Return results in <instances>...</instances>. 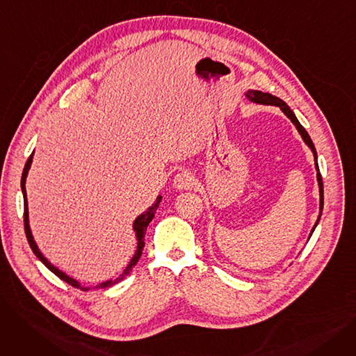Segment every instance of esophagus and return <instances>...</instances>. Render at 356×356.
<instances>
[{"label":"esophagus","mask_w":356,"mask_h":356,"mask_svg":"<svg viewBox=\"0 0 356 356\" xmlns=\"http://www.w3.org/2000/svg\"><path fill=\"white\" fill-rule=\"evenodd\" d=\"M195 183V177L189 172H180L173 179V188L177 191L183 189H191Z\"/></svg>","instance_id":"obj_1"}]
</instances>
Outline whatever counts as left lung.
Instances as JSON below:
<instances>
[{
	"mask_svg": "<svg viewBox=\"0 0 356 356\" xmlns=\"http://www.w3.org/2000/svg\"><path fill=\"white\" fill-rule=\"evenodd\" d=\"M247 98L250 99V101H252V102H257V104H264V105H277V106H280V109H282L284 114L291 120V122L296 125V128L298 129V133L302 134V138L305 140V143L312 148V152H313V156H314V160H316V170H317V181H319V192H321V213H319V218H317V220H316V223H314V227H313V229H312V234H313V231H314V228L317 227V223H319V220H321V216H322V211H323V181H322V176H321V172H319V165H317V154H316V148H314V144H313V141H312V138H310V136L307 134V131L303 128V125L298 122V120L296 118V115H294V112L289 108V105L284 102V101H282L280 98H277V97H274V95H271V93H266V92H261V90H248L247 93ZM312 234H310V236H312Z\"/></svg>",
	"mask_w": 356,
	"mask_h": 356,
	"instance_id": "obj_1",
	"label": "left lung"
}]
</instances>
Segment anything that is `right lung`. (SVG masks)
Segmentation results:
<instances>
[{"mask_svg":"<svg viewBox=\"0 0 356 356\" xmlns=\"http://www.w3.org/2000/svg\"><path fill=\"white\" fill-rule=\"evenodd\" d=\"M31 160H33V154L29 157V160H27V163H26V165H24L23 176H22V191H23V197H24V231H26L27 241H29L30 248L33 250L34 255H35L37 258H39V259L42 261V263H43L51 273H54L56 275H58L60 280H63V282H66L67 284H70V286L78 289V287H81V286H79V283L76 282V280H73V278L67 277L65 273H62L60 270H58L54 266H51V264L49 263V261L43 257V254L40 252V250L37 248L35 242H34V239H33V235H31V231H30V227H29V209H27V193H26V177H27V173H29V168H30V165H31ZM160 202H161V196H157L156 202L152 204V207H149L144 213H141V215L134 220V231H136V235H137V239H138V244H137V251H136L134 257L131 258L129 264L127 266V268L124 270V273L120 274V277H117L115 280H109V282H105V283L98 284L95 289H106V287H111V286H114V284L120 283L121 280H124V278L131 273V270L134 268V266L138 263V259H140V257H141V254H143V248H144V236H145L147 227H148V223L152 222V219L154 218V213H156V211H157V208H159ZM86 290H88V289H86Z\"/></svg>","mask_w":356,"mask_h":356,"instance_id":"1","label":"right lung"}]
</instances>
